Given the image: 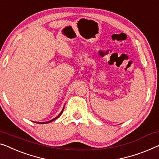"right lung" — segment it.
<instances>
[{
  "mask_svg": "<svg viewBox=\"0 0 159 159\" xmlns=\"http://www.w3.org/2000/svg\"><path fill=\"white\" fill-rule=\"evenodd\" d=\"M64 108V107H63V109H62V110H61V112H60V114H59V116H57V117H56V118H54V119H52V120H49V121H48V122H43V123H37V122H35V123H39V124H44V123H51V122H52V121H53V120H56L57 118H59V117L61 116V113H62V112H63Z\"/></svg>",
  "mask_w": 159,
  "mask_h": 159,
  "instance_id": "right-lung-1",
  "label": "right lung"
}]
</instances>
